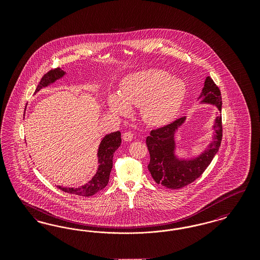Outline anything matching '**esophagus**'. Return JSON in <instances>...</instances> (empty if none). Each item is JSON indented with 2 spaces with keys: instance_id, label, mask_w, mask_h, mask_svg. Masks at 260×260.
Segmentation results:
<instances>
[{
  "instance_id": "1",
  "label": "esophagus",
  "mask_w": 260,
  "mask_h": 260,
  "mask_svg": "<svg viewBox=\"0 0 260 260\" xmlns=\"http://www.w3.org/2000/svg\"><path fill=\"white\" fill-rule=\"evenodd\" d=\"M134 138V135L131 133V132H127V133H124L123 135V139L124 141H132Z\"/></svg>"
}]
</instances>
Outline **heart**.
Instances as JSON below:
<instances>
[{"label": "heart", "mask_w": 260, "mask_h": 260, "mask_svg": "<svg viewBox=\"0 0 260 260\" xmlns=\"http://www.w3.org/2000/svg\"><path fill=\"white\" fill-rule=\"evenodd\" d=\"M185 93L181 79L164 70L150 69L126 76L120 85V94H109L108 106L121 116L129 114L131 106H139L140 116L146 124L162 125L177 114Z\"/></svg>", "instance_id": "heart-1"}]
</instances>
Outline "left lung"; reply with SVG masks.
I'll list each match as a JSON object with an SVG mask.
<instances>
[{
	"label": "left lung",
	"mask_w": 260,
	"mask_h": 260,
	"mask_svg": "<svg viewBox=\"0 0 260 260\" xmlns=\"http://www.w3.org/2000/svg\"><path fill=\"white\" fill-rule=\"evenodd\" d=\"M198 104H209L216 107V117L211 126L210 143L196 156L179 157L175 136L178 128L186 122L182 117L172 124L152 131L146 138L150 153L148 170L156 183L170 189H180L196 180L209 167L220 147L222 138L221 93L210 77H207L199 95Z\"/></svg>",
	"instance_id": "left-lung-1"
}]
</instances>
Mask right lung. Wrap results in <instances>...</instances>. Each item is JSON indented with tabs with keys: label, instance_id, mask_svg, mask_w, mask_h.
<instances>
[{
	"label": "right lung",
	"instance_id": "right-lung-1",
	"mask_svg": "<svg viewBox=\"0 0 260 260\" xmlns=\"http://www.w3.org/2000/svg\"><path fill=\"white\" fill-rule=\"evenodd\" d=\"M66 75V72L61 68H56L53 70H50L45 75L40 84L38 85L37 88L35 90V93L40 91L44 87H48L50 85L54 84L57 80H60ZM122 142L121 133L115 132L109 135L104 136L99 144L98 150V159H99V167L95 174L91 177V179L84 185L79 186L77 188L74 187H63L57 185V187L70 194H75L78 196L83 197H89L98 193L100 190H102L105 186L108 184L109 176L111 173L112 167H113V156L117 149L120 147Z\"/></svg>",
	"mask_w": 260,
	"mask_h": 260
}]
</instances>
